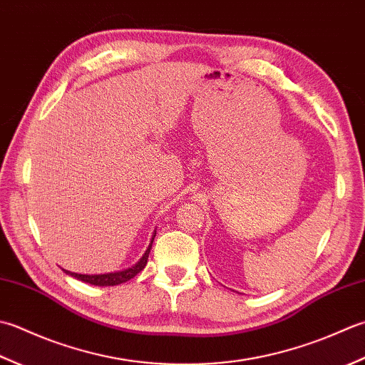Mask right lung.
Returning <instances> with one entry per match:
<instances>
[{
	"mask_svg": "<svg viewBox=\"0 0 365 365\" xmlns=\"http://www.w3.org/2000/svg\"><path fill=\"white\" fill-rule=\"evenodd\" d=\"M154 237H155V233L153 235V240H151L150 245H148L145 255L140 258V262L135 266L129 267V269L118 271V272H110V274H94V276H88V274H76V272H69V271H64V272L66 274H71L72 277H76V279H78L81 282H86V284L98 285V287H113V285L124 284V282L133 279L140 271L145 269V266L148 263V257H150V252H151V247H153Z\"/></svg>",
	"mask_w": 365,
	"mask_h": 365,
	"instance_id": "add662e5",
	"label": "right lung"
}]
</instances>
